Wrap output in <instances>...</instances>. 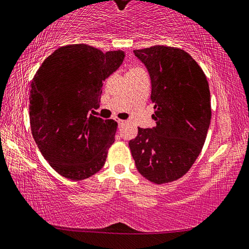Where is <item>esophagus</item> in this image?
<instances>
[{
  "instance_id": "34e87169",
  "label": "esophagus",
  "mask_w": 249,
  "mask_h": 249,
  "mask_svg": "<svg viewBox=\"0 0 249 249\" xmlns=\"http://www.w3.org/2000/svg\"><path fill=\"white\" fill-rule=\"evenodd\" d=\"M117 122H118V124H119V125H122V124H125V121L124 120H121V119H118Z\"/></svg>"
}]
</instances>
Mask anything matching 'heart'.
Instances as JSON below:
<instances>
[{
  "label": "heart",
  "mask_w": 249,
  "mask_h": 249,
  "mask_svg": "<svg viewBox=\"0 0 249 249\" xmlns=\"http://www.w3.org/2000/svg\"><path fill=\"white\" fill-rule=\"evenodd\" d=\"M141 70L139 69V68H132L131 70H130V72L129 73H132V72H140Z\"/></svg>",
  "instance_id": "1"
}]
</instances>
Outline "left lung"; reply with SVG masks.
Returning <instances> with one entry per match:
<instances>
[{
    "instance_id": "left-lung-1",
    "label": "left lung",
    "mask_w": 249,
    "mask_h": 249,
    "mask_svg": "<svg viewBox=\"0 0 249 249\" xmlns=\"http://www.w3.org/2000/svg\"><path fill=\"white\" fill-rule=\"evenodd\" d=\"M133 52L150 74L156 127L138 128L129 146L139 173L166 184L184 176L202 150L211 120L210 89L202 69L179 48Z\"/></svg>"
}]
</instances>
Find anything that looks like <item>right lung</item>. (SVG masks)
Masks as SVG:
<instances>
[{"label": "right lung", "mask_w": 249, "mask_h": 249, "mask_svg": "<svg viewBox=\"0 0 249 249\" xmlns=\"http://www.w3.org/2000/svg\"><path fill=\"white\" fill-rule=\"evenodd\" d=\"M121 50L104 52L80 43L60 47L32 81L30 128L50 166L72 180L99 172L115 142L118 124L89 115L99 107L103 82L120 67Z\"/></svg>", "instance_id": "1"}]
</instances>
